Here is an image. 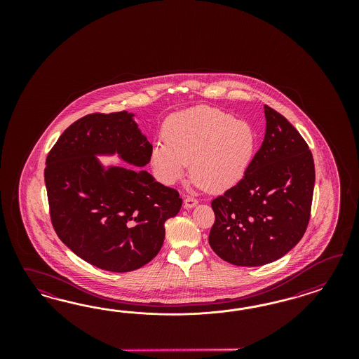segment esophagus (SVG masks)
Listing matches in <instances>:
<instances>
[{
    "label": "esophagus",
    "instance_id": "1",
    "mask_svg": "<svg viewBox=\"0 0 359 359\" xmlns=\"http://www.w3.org/2000/svg\"><path fill=\"white\" fill-rule=\"evenodd\" d=\"M197 200H196L195 197H191V196H187L184 198V207L187 209H191V208L196 207L197 205Z\"/></svg>",
    "mask_w": 359,
    "mask_h": 359
}]
</instances>
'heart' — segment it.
I'll use <instances>...</instances> for the list:
<instances>
[{
	"label": "heart",
	"mask_w": 359,
	"mask_h": 359,
	"mask_svg": "<svg viewBox=\"0 0 359 359\" xmlns=\"http://www.w3.org/2000/svg\"><path fill=\"white\" fill-rule=\"evenodd\" d=\"M164 142L151 149L152 168L165 184L191 175L209 192H222L245 176L255 150V134L245 121L209 107L177 111L164 122Z\"/></svg>",
	"instance_id": "heart-1"
}]
</instances>
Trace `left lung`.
<instances>
[{
	"label": "left lung",
	"mask_w": 359,
	"mask_h": 359,
	"mask_svg": "<svg viewBox=\"0 0 359 359\" xmlns=\"http://www.w3.org/2000/svg\"><path fill=\"white\" fill-rule=\"evenodd\" d=\"M266 134L245 176L212 201V250L224 261L255 267L276 261L303 238L315 188L313 156L304 138L264 105Z\"/></svg>",
	"instance_id": "left-lung-1"
}]
</instances>
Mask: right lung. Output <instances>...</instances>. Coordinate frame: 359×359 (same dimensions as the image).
I'll return each mask as SVG.
<instances>
[{
  "mask_svg": "<svg viewBox=\"0 0 359 359\" xmlns=\"http://www.w3.org/2000/svg\"><path fill=\"white\" fill-rule=\"evenodd\" d=\"M152 144L128 111L93 113L74 122L48 152L44 182L57 237L101 270L134 271L163 245L164 222L175 217L179 192L147 171L104 167L114 155L135 167L150 162Z\"/></svg>",
  "mask_w": 359,
  "mask_h": 359,
  "instance_id": "1",
  "label": "right lung"
}]
</instances>
